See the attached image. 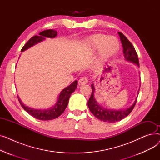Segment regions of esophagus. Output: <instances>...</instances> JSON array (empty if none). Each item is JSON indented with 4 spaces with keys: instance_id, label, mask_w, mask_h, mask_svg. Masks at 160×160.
I'll use <instances>...</instances> for the list:
<instances>
[{
    "instance_id": "1",
    "label": "esophagus",
    "mask_w": 160,
    "mask_h": 160,
    "mask_svg": "<svg viewBox=\"0 0 160 160\" xmlns=\"http://www.w3.org/2000/svg\"><path fill=\"white\" fill-rule=\"evenodd\" d=\"M88 82V79L87 77H82L79 80H78V85L80 86L83 85V84H86Z\"/></svg>"
}]
</instances>
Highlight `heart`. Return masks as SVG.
I'll use <instances>...</instances> for the list:
<instances>
[{
  "mask_svg": "<svg viewBox=\"0 0 160 160\" xmlns=\"http://www.w3.org/2000/svg\"><path fill=\"white\" fill-rule=\"evenodd\" d=\"M88 46L91 52H94L100 48V62L105 61L113 56L118 50L119 44L117 40L112 38H108L103 34H96L91 36L88 41Z\"/></svg>",
  "mask_w": 160,
  "mask_h": 160,
  "instance_id": "obj_1",
  "label": "heart"
}]
</instances>
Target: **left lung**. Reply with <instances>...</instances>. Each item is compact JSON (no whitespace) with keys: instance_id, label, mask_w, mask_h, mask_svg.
<instances>
[{"instance_id":"obj_1","label":"left lung","mask_w":160,"mask_h":160,"mask_svg":"<svg viewBox=\"0 0 160 160\" xmlns=\"http://www.w3.org/2000/svg\"><path fill=\"white\" fill-rule=\"evenodd\" d=\"M119 36L120 38V40L123 48V54L125 60L127 61L132 62L139 66V60L138 54L134 48L130 41L125 37L123 33L121 32H118ZM92 93L88 100V105L89 108L91 112L94 115L95 117L100 121L107 122H115L119 121L122 119L125 118L126 117L128 116L132 111L134 106L136 105L137 98H136L135 102H133L132 106L129 108L124 110H109L102 107L98 104L95 98V88L93 84H91ZM139 92V91H138Z\"/></svg>"}]
</instances>
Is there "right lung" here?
<instances>
[{
    "instance_id": "obj_1",
    "label": "right lung",
    "mask_w": 160,
    "mask_h": 160,
    "mask_svg": "<svg viewBox=\"0 0 160 160\" xmlns=\"http://www.w3.org/2000/svg\"><path fill=\"white\" fill-rule=\"evenodd\" d=\"M39 36H35L30 38L27 43L24 45L21 49V52L24 51L31 47L39 43V42L45 40L47 38H54L57 36V32L54 30H47L40 32ZM78 81L75 80L68 87L63 89L58 96L57 102L56 104L47 110H38V109H33L25 106L22 102L19 97H18L19 101L23 108L24 110L26 111L30 115L34 117L36 119L42 121H48L54 119L60 115H61L65 111V108L67 106L69 102V99L71 95L75 91L77 88Z\"/></svg>"
}]
</instances>
